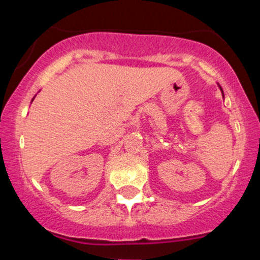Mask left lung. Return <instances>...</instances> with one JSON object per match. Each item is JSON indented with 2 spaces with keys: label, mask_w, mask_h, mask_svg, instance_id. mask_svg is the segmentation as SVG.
<instances>
[{
  "label": "left lung",
  "mask_w": 260,
  "mask_h": 260,
  "mask_svg": "<svg viewBox=\"0 0 260 260\" xmlns=\"http://www.w3.org/2000/svg\"><path fill=\"white\" fill-rule=\"evenodd\" d=\"M219 88H220V90H221V91H222V89H221V86H220V85H219ZM222 95H224V93H222Z\"/></svg>",
  "instance_id": "8db88e82"
}]
</instances>
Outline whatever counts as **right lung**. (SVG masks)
Wrapping results in <instances>:
<instances>
[{"mask_svg": "<svg viewBox=\"0 0 260 260\" xmlns=\"http://www.w3.org/2000/svg\"><path fill=\"white\" fill-rule=\"evenodd\" d=\"M32 101H34V99H32Z\"/></svg>", "mask_w": 260, "mask_h": 260, "instance_id": "obj_1", "label": "right lung"}]
</instances>
